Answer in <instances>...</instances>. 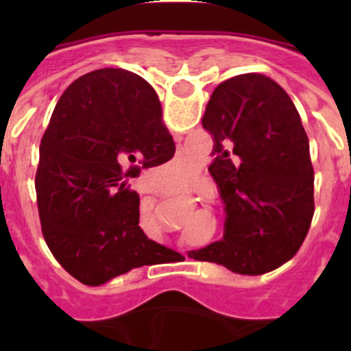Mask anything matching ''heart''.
<instances>
[{
    "label": "heart",
    "instance_id": "b5f03b06",
    "mask_svg": "<svg viewBox=\"0 0 351 351\" xmlns=\"http://www.w3.org/2000/svg\"><path fill=\"white\" fill-rule=\"evenodd\" d=\"M173 172L181 176V178H186V176H190L195 169V161L190 160V158L186 156H178V160L173 161Z\"/></svg>",
    "mask_w": 351,
    "mask_h": 351
}]
</instances>
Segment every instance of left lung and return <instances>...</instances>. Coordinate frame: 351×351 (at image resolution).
I'll return each mask as SVG.
<instances>
[{"instance_id": "obj_1", "label": "left lung", "mask_w": 351, "mask_h": 351, "mask_svg": "<svg viewBox=\"0 0 351 351\" xmlns=\"http://www.w3.org/2000/svg\"><path fill=\"white\" fill-rule=\"evenodd\" d=\"M202 125L213 135L209 172L226 209L223 241L190 256L239 274L283 265L315 213L309 138L288 93L271 77L244 73L214 89Z\"/></svg>"}]
</instances>
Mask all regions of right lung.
<instances>
[{
  "mask_svg": "<svg viewBox=\"0 0 351 351\" xmlns=\"http://www.w3.org/2000/svg\"><path fill=\"white\" fill-rule=\"evenodd\" d=\"M176 153L153 86L100 68L71 82L40 144L35 190L42 234L64 271L88 287L179 253L145 237L132 179Z\"/></svg>",
  "mask_w": 351,
  "mask_h": 351,
  "instance_id": "obj_1",
  "label": "right lung"
}]
</instances>
